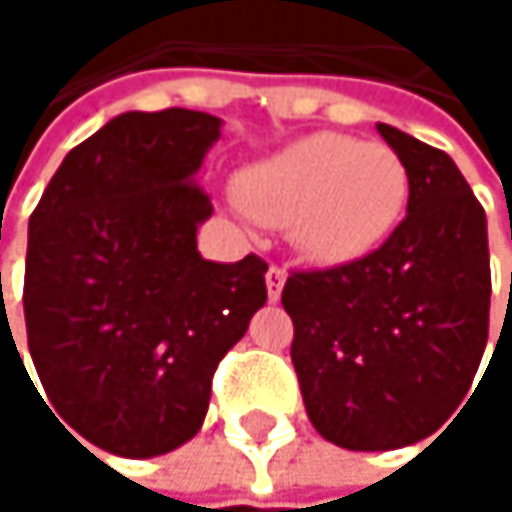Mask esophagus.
<instances>
[{"mask_svg": "<svg viewBox=\"0 0 512 512\" xmlns=\"http://www.w3.org/2000/svg\"><path fill=\"white\" fill-rule=\"evenodd\" d=\"M284 281H287V272L281 266H269L266 269V293H269V302H278L281 299V290H284Z\"/></svg>", "mask_w": 512, "mask_h": 512, "instance_id": "34e87169", "label": "esophagus"}]
</instances>
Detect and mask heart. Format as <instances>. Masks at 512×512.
Listing matches in <instances>:
<instances>
[{
    "mask_svg": "<svg viewBox=\"0 0 512 512\" xmlns=\"http://www.w3.org/2000/svg\"><path fill=\"white\" fill-rule=\"evenodd\" d=\"M237 192L249 216L287 228L308 260L335 266L370 255L397 228L409 171L385 142L320 133L252 165Z\"/></svg>",
    "mask_w": 512,
    "mask_h": 512,
    "instance_id": "b5f03b06",
    "label": "heart"
}]
</instances>
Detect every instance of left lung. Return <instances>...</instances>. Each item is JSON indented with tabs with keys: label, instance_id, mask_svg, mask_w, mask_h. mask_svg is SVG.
I'll list each match as a JSON object with an SVG mask.
<instances>
[{
	"label": "left lung",
	"instance_id": "1",
	"mask_svg": "<svg viewBox=\"0 0 512 512\" xmlns=\"http://www.w3.org/2000/svg\"><path fill=\"white\" fill-rule=\"evenodd\" d=\"M376 130L406 162V219L376 252L290 272L281 290L308 418L347 451L433 436L471 391L489 338L480 201L445 151L388 124Z\"/></svg>",
	"mask_w": 512,
	"mask_h": 512
}]
</instances>
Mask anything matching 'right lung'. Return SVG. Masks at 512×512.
<instances>
[{"instance_id": "1", "label": "right lung", "mask_w": 512, "mask_h": 512, "mask_svg": "<svg viewBox=\"0 0 512 512\" xmlns=\"http://www.w3.org/2000/svg\"><path fill=\"white\" fill-rule=\"evenodd\" d=\"M219 127L192 109L124 112L64 156L29 219V353L58 424L106 454L189 442L266 302V260L198 255L213 204L195 174Z\"/></svg>"}]
</instances>
